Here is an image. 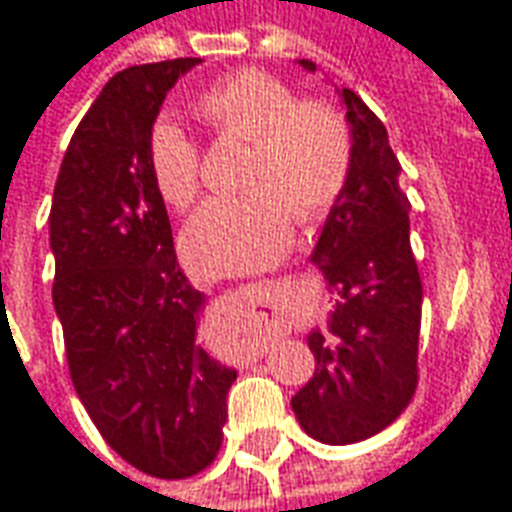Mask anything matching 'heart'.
<instances>
[{"mask_svg":"<svg viewBox=\"0 0 512 512\" xmlns=\"http://www.w3.org/2000/svg\"><path fill=\"white\" fill-rule=\"evenodd\" d=\"M191 115L213 139L249 142L241 197H216L191 216L183 252L202 274H244L277 263L296 222H321L343 200L354 172V131L343 109L299 98L257 68L230 73L194 95ZM145 161L158 197L186 211L200 194V145L178 123L150 128Z\"/></svg>","mask_w":512,"mask_h":512,"instance_id":"obj_1","label":"heart"}]
</instances>
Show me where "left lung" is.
<instances>
[{"label":"left lung","instance_id":"left-lung-1","mask_svg":"<svg viewBox=\"0 0 512 512\" xmlns=\"http://www.w3.org/2000/svg\"><path fill=\"white\" fill-rule=\"evenodd\" d=\"M307 71L315 62L301 60ZM354 131V172L326 219L312 263L337 310L310 334L315 373L293 397L299 425L323 444H354L392 425L419 381L422 279L408 238V202L384 123L343 90Z\"/></svg>","mask_w":512,"mask_h":512}]
</instances>
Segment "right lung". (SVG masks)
<instances>
[{"mask_svg":"<svg viewBox=\"0 0 512 512\" xmlns=\"http://www.w3.org/2000/svg\"><path fill=\"white\" fill-rule=\"evenodd\" d=\"M197 62L131 65L106 82L65 150L49 213L76 395L106 444L158 480L216 461L235 381L197 343L205 299L180 268L145 161L164 95Z\"/></svg>","mask_w":512,"mask_h":512,"instance_id":"add662e5","label":"right lung"}]
</instances>
